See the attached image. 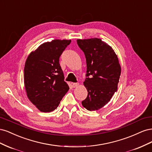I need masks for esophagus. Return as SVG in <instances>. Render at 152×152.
<instances>
[{
  "label": "esophagus",
  "instance_id": "1",
  "mask_svg": "<svg viewBox=\"0 0 152 152\" xmlns=\"http://www.w3.org/2000/svg\"><path fill=\"white\" fill-rule=\"evenodd\" d=\"M72 86H73V87H77L78 86H79V83H73Z\"/></svg>",
  "mask_w": 152,
  "mask_h": 152
}]
</instances>
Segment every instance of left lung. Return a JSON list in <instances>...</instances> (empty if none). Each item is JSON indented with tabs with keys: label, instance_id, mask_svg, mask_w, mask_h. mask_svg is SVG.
I'll return each instance as SVG.
<instances>
[{
	"label": "left lung",
	"instance_id": "8db88e82",
	"mask_svg": "<svg viewBox=\"0 0 152 152\" xmlns=\"http://www.w3.org/2000/svg\"><path fill=\"white\" fill-rule=\"evenodd\" d=\"M77 42L87 63L84 84L88 94L82 104L89 111H96L107 104L117 92L121 67L112 47L102 39H78Z\"/></svg>",
	"mask_w": 152,
	"mask_h": 152
}]
</instances>
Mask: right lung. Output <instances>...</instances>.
Wrapping results in <instances>:
<instances>
[{"label": "right lung", "mask_w": 152, "mask_h": 152, "mask_svg": "<svg viewBox=\"0 0 152 152\" xmlns=\"http://www.w3.org/2000/svg\"><path fill=\"white\" fill-rule=\"evenodd\" d=\"M70 40H53L41 44L26 59L24 83L30 102L40 111L54 110L69 89L64 81L59 57Z\"/></svg>", "instance_id": "right-lung-1"}]
</instances>
